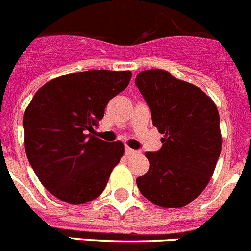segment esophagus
Here are the masks:
<instances>
[{"instance_id": "1", "label": "esophagus", "mask_w": 251, "mask_h": 251, "mask_svg": "<svg viewBox=\"0 0 251 251\" xmlns=\"http://www.w3.org/2000/svg\"><path fill=\"white\" fill-rule=\"evenodd\" d=\"M125 153L127 155V156H130V155H135V153H137L136 150H134V149L128 148V146H126L125 148Z\"/></svg>"}]
</instances>
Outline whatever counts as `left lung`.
I'll use <instances>...</instances> for the list:
<instances>
[{
	"label": "left lung",
	"instance_id": "left-lung-1",
	"mask_svg": "<svg viewBox=\"0 0 251 251\" xmlns=\"http://www.w3.org/2000/svg\"><path fill=\"white\" fill-rule=\"evenodd\" d=\"M136 86L150 107L162 146L146 152L150 168L136 179L140 193L161 207L190 204L209 184L221 152L220 117L195 85L165 70L141 71Z\"/></svg>",
	"mask_w": 251,
	"mask_h": 251
}]
</instances>
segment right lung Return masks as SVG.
<instances>
[{"label": "right lung", "instance_id": "obj_1", "mask_svg": "<svg viewBox=\"0 0 251 251\" xmlns=\"http://www.w3.org/2000/svg\"><path fill=\"white\" fill-rule=\"evenodd\" d=\"M131 71L90 70L45 83L24 114L25 150L41 184L72 205L98 198L124 155L121 141L90 135Z\"/></svg>", "mask_w": 251, "mask_h": 251}]
</instances>
